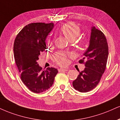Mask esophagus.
<instances>
[{
  "mask_svg": "<svg viewBox=\"0 0 120 120\" xmlns=\"http://www.w3.org/2000/svg\"><path fill=\"white\" fill-rule=\"evenodd\" d=\"M68 69H63V68H60V69H58V71L59 72H61V71H68Z\"/></svg>",
  "mask_w": 120,
  "mask_h": 120,
  "instance_id": "esophagus-1",
  "label": "esophagus"
}]
</instances>
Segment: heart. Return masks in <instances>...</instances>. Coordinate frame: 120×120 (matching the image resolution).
<instances>
[{
    "label": "heart",
    "mask_w": 120,
    "mask_h": 120,
    "mask_svg": "<svg viewBox=\"0 0 120 120\" xmlns=\"http://www.w3.org/2000/svg\"><path fill=\"white\" fill-rule=\"evenodd\" d=\"M61 33L69 41H74L80 35V27L74 23L69 22L64 24L60 29ZM50 41L49 40V42ZM55 60L60 65H64L68 61L66 55L61 52H59L55 56Z\"/></svg>",
    "instance_id": "1"
}]
</instances>
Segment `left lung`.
<instances>
[{
    "label": "left lung",
    "mask_w": 120,
    "mask_h": 120,
    "mask_svg": "<svg viewBox=\"0 0 120 120\" xmlns=\"http://www.w3.org/2000/svg\"><path fill=\"white\" fill-rule=\"evenodd\" d=\"M79 62L84 63L85 68L79 74L73 86L80 92H87L97 86L106 69L109 47L105 34L94 26L92 27L89 45Z\"/></svg>",
    "instance_id": "1"
}]
</instances>
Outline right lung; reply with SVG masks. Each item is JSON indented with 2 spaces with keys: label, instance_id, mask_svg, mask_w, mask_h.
I'll use <instances>...</instances> for the list:
<instances>
[{
  "label": "right lung",
  "instance_id": "obj_1",
  "mask_svg": "<svg viewBox=\"0 0 120 120\" xmlns=\"http://www.w3.org/2000/svg\"><path fill=\"white\" fill-rule=\"evenodd\" d=\"M54 27L53 23H33L26 26L15 39L14 57L23 83L31 91L40 93L51 87L57 69L43 70L37 61L41 52L46 51V39Z\"/></svg>",
  "mask_w": 120,
  "mask_h": 120
}]
</instances>
